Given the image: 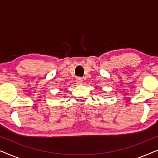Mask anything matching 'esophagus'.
Masks as SVG:
<instances>
[{
    "instance_id": "obj_1",
    "label": "esophagus",
    "mask_w": 158,
    "mask_h": 158,
    "mask_svg": "<svg viewBox=\"0 0 158 158\" xmlns=\"http://www.w3.org/2000/svg\"><path fill=\"white\" fill-rule=\"evenodd\" d=\"M76 82L77 84H82L83 83V80H82V78H81V77H77Z\"/></svg>"
}]
</instances>
